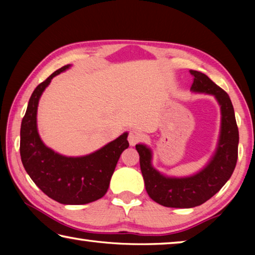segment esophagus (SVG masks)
Listing matches in <instances>:
<instances>
[{
	"label": "esophagus",
	"instance_id": "obj_1",
	"mask_svg": "<svg viewBox=\"0 0 255 255\" xmlns=\"http://www.w3.org/2000/svg\"><path fill=\"white\" fill-rule=\"evenodd\" d=\"M141 139H143V133H140L138 130H131L129 132L128 140H129V144L131 146H135L137 143H139Z\"/></svg>",
	"mask_w": 255,
	"mask_h": 255
}]
</instances>
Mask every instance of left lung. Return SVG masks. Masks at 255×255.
Returning a JSON list of instances; mask_svg holds the SVG:
<instances>
[{
    "instance_id": "1",
    "label": "left lung",
    "mask_w": 255,
    "mask_h": 255,
    "mask_svg": "<svg viewBox=\"0 0 255 255\" xmlns=\"http://www.w3.org/2000/svg\"><path fill=\"white\" fill-rule=\"evenodd\" d=\"M190 73L193 76L191 91L214 96L221 106V133L209 163L191 176L172 178L154 169L149 147L136 145L146 191L155 202L171 208H192L209 200L230 180L237 162L239 128L230 97L204 73L192 70Z\"/></svg>"
}]
</instances>
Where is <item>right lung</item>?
I'll return each instance as SVG.
<instances>
[{"label":"right lung","mask_w":255,"mask_h":255,"mask_svg":"<svg viewBox=\"0 0 255 255\" xmlns=\"http://www.w3.org/2000/svg\"><path fill=\"white\" fill-rule=\"evenodd\" d=\"M70 66L54 72L32 92L21 123L20 155L24 170L45 195L63 205H85L106 195L120 155L129 146L128 133L79 157L64 156L42 143L37 128L38 102L53 77Z\"/></svg>","instance_id":"add662e5"}]
</instances>
